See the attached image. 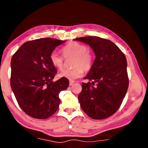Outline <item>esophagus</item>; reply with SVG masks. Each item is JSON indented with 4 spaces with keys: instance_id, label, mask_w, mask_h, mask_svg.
Segmentation results:
<instances>
[{
    "instance_id": "esophagus-1",
    "label": "esophagus",
    "mask_w": 148,
    "mask_h": 148,
    "mask_svg": "<svg viewBox=\"0 0 148 148\" xmlns=\"http://www.w3.org/2000/svg\"><path fill=\"white\" fill-rule=\"evenodd\" d=\"M74 82H75L73 81V80H70V81H69V85H70V86H72V85L73 84Z\"/></svg>"
}]
</instances>
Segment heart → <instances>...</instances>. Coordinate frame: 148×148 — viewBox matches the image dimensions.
Returning a JSON list of instances; mask_svg holds the SVG:
<instances>
[{
    "instance_id": "obj_1",
    "label": "heart",
    "mask_w": 148,
    "mask_h": 148,
    "mask_svg": "<svg viewBox=\"0 0 148 148\" xmlns=\"http://www.w3.org/2000/svg\"><path fill=\"white\" fill-rule=\"evenodd\" d=\"M61 51L66 59L74 58L73 69L64 70L59 74V77L69 80L76 79L81 77L85 72H89L93 65V56L88 50L86 44L77 42H71L62 47ZM51 64L61 71L64 67V59L56 51L51 52L49 56Z\"/></svg>"
}]
</instances>
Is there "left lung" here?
<instances>
[{
  "label": "left lung",
  "instance_id": "left-lung-1",
  "mask_svg": "<svg viewBox=\"0 0 148 148\" xmlns=\"http://www.w3.org/2000/svg\"><path fill=\"white\" fill-rule=\"evenodd\" d=\"M75 40L89 44L95 52L92 69L82 83L78 95L82 109L93 119H104L119 108L129 87L127 60L125 54L109 40L98 36H85Z\"/></svg>",
  "mask_w": 148,
  "mask_h": 148
}]
</instances>
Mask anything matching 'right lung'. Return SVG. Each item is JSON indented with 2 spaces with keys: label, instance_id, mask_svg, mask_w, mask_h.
I'll use <instances>...</instances> for the list:
<instances>
[{
  "label": "right lung",
  "instance_id": "1",
  "mask_svg": "<svg viewBox=\"0 0 148 148\" xmlns=\"http://www.w3.org/2000/svg\"><path fill=\"white\" fill-rule=\"evenodd\" d=\"M64 42L51 38L26 42L12 57V89L20 108L33 118L51 116L61 102L59 92L69 86L64 77L53 82L57 71L49 59L51 52Z\"/></svg>",
  "mask_w": 148,
  "mask_h": 148
}]
</instances>
